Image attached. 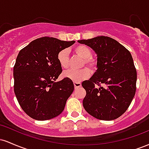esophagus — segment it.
<instances>
[{"instance_id": "1", "label": "esophagus", "mask_w": 149, "mask_h": 149, "mask_svg": "<svg viewBox=\"0 0 149 149\" xmlns=\"http://www.w3.org/2000/svg\"><path fill=\"white\" fill-rule=\"evenodd\" d=\"M73 85H74V87L76 89L81 87V83H79V82H74V83H73Z\"/></svg>"}]
</instances>
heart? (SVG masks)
I'll return each instance as SVG.
<instances>
[{
	"instance_id": "heart-1",
	"label": "heart",
	"mask_w": 149,
	"mask_h": 149,
	"mask_svg": "<svg viewBox=\"0 0 149 149\" xmlns=\"http://www.w3.org/2000/svg\"><path fill=\"white\" fill-rule=\"evenodd\" d=\"M73 51L76 54L84 59L85 64L89 69L91 70L95 69L96 62L91 58L92 54L90 47L85 45H79L74 47ZM57 60L62 69H67L69 67V58L68 49H64L58 53ZM90 76V71L86 68L80 70H67L62 73V76L64 78L71 80L73 82L83 81L89 78Z\"/></svg>"
}]
</instances>
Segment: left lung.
I'll list each match as a JSON object with an SVG mask.
<instances>
[{
  "mask_svg": "<svg viewBox=\"0 0 149 149\" xmlns=\"http://www.w3.org/2000/svg\"><path fill=\"white\" fill-rule=\"evenodd\" d=\"M78 42L91 47L97 55V71L82 83L86 91L83 107L97 119L118 118L127 111L136 92V71L130 52L104 36Z\"/></svg>",
  "mask_w": 149,
  "mask_h": 149,
  "instance_id": "8db88e82",
  "label": "left lung"
}]
</instances>
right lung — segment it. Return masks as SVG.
<instances>
[{"mask_svg": "<svg viewBox=\"0 0 149 149\" xmlns=\"http://www.w3.org/2000/svg\"><path fill=\"white\" fill-rule=\"evenodd\" d=\"M74 42L42 37L19 52L13 69L14 91L20 107L32 118L46 120L64 111L74 85L66 78L55 82L62 72L57 54Z\"/></svg>", "mask_w": 149, "mask_h": 149, "instance_id": "1", "label": "right lung"}]
</instances>
